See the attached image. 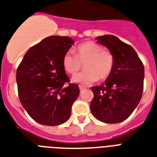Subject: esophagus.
<instances>
[{"instance_id":"obj_1","label":"esophagus","mask_w":157,"mask_h":157,"mask_svg":"<svg viewBox=\"0 0 157 157\" xmlns=\"http://www.w3.org/2000/svg\"><path fill=\"white\" fill-rule=\"evenodd\" d=\"M79 89H80V90H82L84 89H86V87L83 86H79Z\"/></svg>"}]
</instances>
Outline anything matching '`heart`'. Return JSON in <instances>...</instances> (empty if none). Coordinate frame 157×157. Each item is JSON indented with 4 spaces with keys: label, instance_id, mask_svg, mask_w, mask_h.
<instances>
[{
    "label": "heart",
    "instance_id": "obj_1",
    "mask_svg": "<svg viewBox=\"0 0 157 157\" xmlns=\"http://www.w3.org/2000/svg\"><path fill=\"white\" fill-rule=\"evenodd\" d=\"M115 59L109 50L94 41H86L77 46L76 55L67 51L63 57V66L69 74L74 75L81 68L84 63L85 71L72 77L74 83L90 85L99 78L105 80L111 75L114 67Z\"/></svg>",
    "mask_w": 157,
    "mask_h": 157
}]
</instances>
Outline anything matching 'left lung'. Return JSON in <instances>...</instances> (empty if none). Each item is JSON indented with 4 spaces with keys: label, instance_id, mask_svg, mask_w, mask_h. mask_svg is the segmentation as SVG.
<instances>
[{
    "label": "left lung",
    "instance_id": "left-lung-1",
    "mask_svg": "<svg viewBox=\"0 0 157 157\" xmlns=\"http://www.w3.org/2000/svg\"><path fill=\"white\" fill-rule=\"evenodd\" d=\"M112 52L115 59L112 71L103 84L93 86L92 114L100 121L116 124L132 114L142 98L144 67L135 50L112 35L96 38Z\"/></svg>",
    "mask_w": 157,
    "mask_h": 157
}]
</instances>
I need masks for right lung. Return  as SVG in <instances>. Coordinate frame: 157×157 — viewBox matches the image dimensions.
<instances>
[{"label":"right lung","instance_id":"obj_1","mask_svg":"<svg viewBox=\"0 0 157 157\" xmlns=\"http://www.w3.org/2000/svg\"><path fill=\"white\" fill-rule=\"evenodd\" d=\"M74 40L51 36L27 51L17 69L19 100L35 121L54 126L66 122L71 106L80 93L76 84L69 82L63 66V57Z\"/></svg>","mask_w":157,"mask_h":157}]
</instances>
